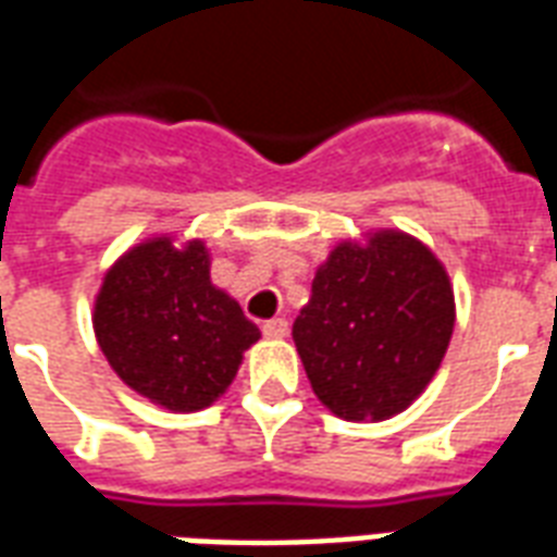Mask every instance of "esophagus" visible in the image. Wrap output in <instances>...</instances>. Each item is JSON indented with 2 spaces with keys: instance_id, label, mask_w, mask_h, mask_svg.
Instances as JSON below:
<instances>
[{
  "instance_id": "34e87169",
  "label": "esophagus",
  "mask_w": 557,
  "mask_h": 557,
  "mask_svg": "<svg viewBox=\"0 0 557 557\" xmlns=\"http://www.w3.org/2000/svg\"><path fill=\"white\" fill-rule=\"evenodd\" d=\"M262 335H265V338H286L288 321L286 318H271V321L262 324Z\"/></svg>"
}]
</instances>
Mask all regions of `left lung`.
<instances>
[{"label":"left lung","mask_w":557,"mask_h":557,"mask_svg":"<svg viewBox=\"0 0 557 557\" xmlns=\"http://www.w3.org/2000/svg\"><path fill=\"white\" fill-rule=\"evenodd\" d=\"M453 326L456 295L435 250L380 227L330 250L292 335L318 400L335 418L380 423L426 392Z\"/></svg>","instance_id":"8db88e82"}]
</instances>
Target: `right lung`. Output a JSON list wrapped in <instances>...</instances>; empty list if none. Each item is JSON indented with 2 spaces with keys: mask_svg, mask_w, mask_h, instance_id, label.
Instances as JSON below:
<instances>
[{
  "mask_svg": "<svg viewBox=\"0 0 557 557\" xmlns=\"http://www.w3.org/2000/svg\"><path fill=\"white\" fill-rule=\"evenodd\" d=\"M207 242L157 233L101 277L92 333L113 373L160 409L201 411L242 368L260 326L210 280Z\"/></svg>",
  "mask_w": 557,
  "mask_h": 557,
  "instance_id": "right-lung-1",
  "label": "right lung"
}]
</instances>
